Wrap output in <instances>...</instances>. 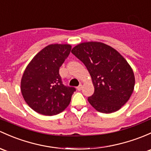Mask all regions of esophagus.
I'll list each match as a JSON object with an SVG mask.
<instances>
[{
    "mask_svg": "<svg viewBox=\"0 0 151 151\" xmlns=\"http://www.w3.org/2000/svg\"><path fill=\"white\" fill-rule=\"evenodd\" d=\"M77 90H79V91H80V90L82 89V85H80L78 87H77Z\"/></svg>",
    "mask_w": 151,
    "mask_h": 151,
    "instance_id": "obj_1",
    "label": "esophagus"
}]
</instances>
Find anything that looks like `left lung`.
<instances>
[{"instance_id": "1", "label": "left lung", "mask_w": 151, "mask_h": 151, "mask_svg": "<svg viewBox=\"0 0 151 151\" xmlns=\"http://www.w3.org/2000/svg\"><path fill=\"white\" fill-rule=\"evenodd\" d=\"M85 64L95 91L88 97L94 109L110 114L119 110L129 99L134 87L131 66L118 51L99 42L80 43L71 50Z\"/></svg>"}]
</instances>
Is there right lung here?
<instances>
[{"mask_svg":"<svg viewBox=\"0 0 151 151\" xmlns=\"http://www.w3.org/2000/svg\"><path fill=\"white\" fill-rule=\"evenodd\" d=\"M70 45L52 44L39 52L27 66L21 81L24 99L45 116L61 113L70 104L75 88L65 86L59 69L70 53Z\"/></svg>","mask_w":151,"mask_h":151,"instance_id":"add662e5","label":"right lung"}]
</instances>
